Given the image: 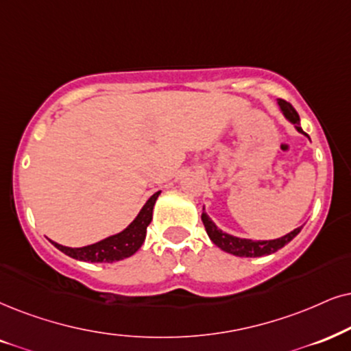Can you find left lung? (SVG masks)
<instances>
[{"mask_svg": "<svg viewBox=\"0 0 351 351\" xmlns=\"http://www.w3.org/2000/svg\"><path fill=\"white\" fill-rule=\"evenodd\" d=\"M278 106H280L283 117H285L290 123L295 124L296 131L301 132V134L308 136L303 130H301L300 117H298V113H296V110L291 106V104H288V101H285V100H278ZM201 219H202L204 227H206L208 238L212 239V243H214L215 246H219L221 251L230 252V254L238 256V257H261V256L272 254V252L282 250L287 243H290L291 239H293L296 234L301 232V227H300V228H295L293 232H290L282 238L269 239V241H254V239L238 238V237H233V234L221 232L220 228H217V225L214 223V221L208 219V215L206 214V212H202Z\"/></svg>", "mask_w": 351, "mask_h": 351, "instance_id": "1", "label": "left lung"}]
</instances>
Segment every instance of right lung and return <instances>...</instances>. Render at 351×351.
Instances as JSON below:
<instances>
[{"label":"right lung","mask_w":351,"mask_h":351,"mask_svg":"<svg viewBox=\"0 0 351 351\" xmlns=\"http://www.w3.org/2000/svg\"><path fill=\"white\" fill-rule=\"evenodd\" d=\"M158 194H160V191L155 193L144 204V207L141 208L136 219L131 221V225H128L123 232L113 234V237H108L99 243L84 247H68L58 245L55 241H51V245L58 247L61 252H64L66 256L77 261H86V263H114V261L126 259V257L132 256L143 246L145 233H147V227L150 221H152L154 206Z\"/></svg>","instance_id":"right-lung-1"}]
</instances>
